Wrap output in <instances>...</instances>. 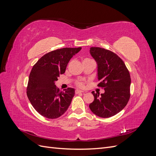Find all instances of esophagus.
<instances>
[{
	"label": "esophagus",
	"instance_id": "obj_1",
	"mask_svg": "<svg viewBox=\"0 0 156 156\" xmlns=\"http://www.w3.org/2000/svg\"><path fill=\"white\" fill-rule=\"evenodd\" d=\"M84 92L83 90H78L77 89L76 90H75V94H79V93H83Z\"/></svg>",
	"mask_w": 156,
	"mask_h": 156
}]
</instances>
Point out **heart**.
I'll list each match as a JSON object with an SVG mask.
<instances>
[{
  "label": "heart",
  "mask_w": 156,
  "mask_h": 156,
  "mask_svg": "<svg viewBox=\"0 0 156 156\" xmlns=\"http://www.w3.org/2000/svg\"><path fill=\"white\" fill-rule=\"evenodd\" d=\"M85 59H87V58H85ZM78 85H79V87H83V83H82V82L79 83H78Z\"/></svg>",
  "instance_id": "obj_1"
}]
</instances>
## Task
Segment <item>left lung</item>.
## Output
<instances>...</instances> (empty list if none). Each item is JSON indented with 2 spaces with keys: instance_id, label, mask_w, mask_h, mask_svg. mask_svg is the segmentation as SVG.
I'll return each mask as SVG.
<instances>
[{
  "instance_id": "8db88e82",
  "label": "left lung",
  "mask_w": 156,
  "mask_h": 156,
  "mask_svg": "<svg viewBox=\"0 0 156 156\" xmlns=\"http://www.w3.org/2000/svg\"><path fill=\"white\" fill-rule=\"evenodd\" d=\"M90 53L98 65V87L103 94H92L94 100L89 105L91 111L101 118H109L120 112L130 98L131 77L124 62L113 52L101 48H90Z\"/></svg>"
}]
</instances>
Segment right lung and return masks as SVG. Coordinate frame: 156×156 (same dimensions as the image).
I'll return each instance as SVG.
<instances>
[{
	"mask_svg": "<svg viewBox=\"0 0 156 156\" xmlns=\"http://www.w3.org/2000/svg\"><path fill=\"white\" fill-rule=\"evenodd\" d=\"M81 48H62L45 54L33 66L27 88L28 98L35 110L47 119H55L67 111L75 89L60 91L55 81L64 73L70 59Z\"/></svg>",
	"mask_w": 156,
	"mask_h": 156,
	"instance_id": "obj_1",
	"label": "right lung"
}]
</instances>
